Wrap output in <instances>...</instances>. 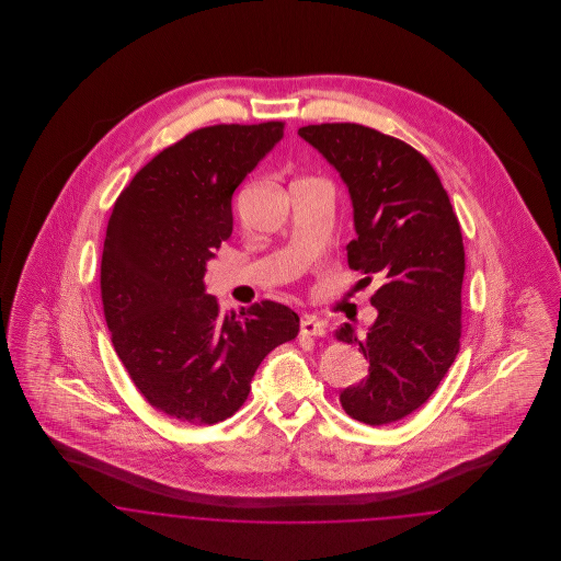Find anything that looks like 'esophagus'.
<instances>
[{"label":"esophagus","instance_id":"34e87169","mask_svg":"<svg viewBox=\"0 0 561 561\" xmlns=\"http://www.w3.org/2000/svg\"><path fill=\"white\" fill-rule=\"evenodd\" d=\"M300 332L307 336H321V334H325V323L318 320L316 316H305L300 321Z\"/></svg>","mask_w":561,"mask_h":561}]
</instances>
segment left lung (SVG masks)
Returning <instances> with one entry per match:
<instances>
[{"label": "left lung", "mask_w": 561, "mask_h": 561, "mask_svg": "<svg viewBox=\"0 0 561 561\" xmlns=\"http://www.w3.org/2000/svg\"><path fill=\"white\" fill-rule=\"evenodd\" d=\"M345 183L356 240L350 267L385 278L371 298L378 318L336 339L369 358V374L341 391L343 410L367 425L400 421L436 391L460 350L465 245L449 196L421 153L354 123L298 129Z\"/></svg>", "instance_id": "left-lung-1"}]
</instances>
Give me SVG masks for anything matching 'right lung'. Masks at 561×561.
Masks as SVG:
<instances>
[{"instance_id":"right-lung-1","label":"right lung","mask_w":561,"mask_h":561,"mask_svg":"<svg viewBox=\"0 0 561 561\" xmlns=\"http://www.w3.org/2000/svg\"><path fill=\"white\" fill-rule=\"evenodd\" d=\"M283 136V123L192 131L149 161L112 209L103 313L129 378L168 416L229 419L261 360L300 332L285 305L265 300L236 318L205 294L207 261L233 233V192Z\"/></svg>"}]
</instances>
